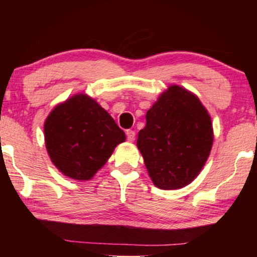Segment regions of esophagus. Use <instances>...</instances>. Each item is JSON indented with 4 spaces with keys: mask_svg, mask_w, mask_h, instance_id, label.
<instances>
[{
    "mask_svg": "<svg viewBox=\"0 0 257 257\" xmlns=\"http://www.w3.org/2000/svg\"><path fill=\"white\" fill-rule=\"evenodd\" d=\"M126 137H127L128 142H133L136 138V132L133 131V130H127V131H126Z\"/></svg>",
    "mask_w": 257,
    "mask_h": 257,
    "instance_id": "obj_1",
    "label": "esophagus"
}]
</instances>
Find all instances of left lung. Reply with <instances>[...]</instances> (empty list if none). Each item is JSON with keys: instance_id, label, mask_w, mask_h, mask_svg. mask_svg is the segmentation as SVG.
I'll list each match as a JSON object with an SVG mask.
<instances>
[{"instance_id": "left-lung-1", "label": "left lung", "mask_w": 257, "mask_h": 257, "mask_svg": "<svg viewBox=\"0 0 257 257\" xmlns=\"http://www.w3.org/2000/svg\"><path fill=\"white\" fill-rule=\"evenodd\" d=\"M213 145V126L199 98L173 85L147 111L137 146L153 184L178 189L194 180Z\"/></svg>"}]
</instances>
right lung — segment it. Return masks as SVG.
Instances as JSON below:
<instances>
[{
    "label": "right lung",
    "mask_w": 257,
    "mask_h": 257,
    "mask_svg": "<svg viewBox=\"0 0 257 257\" xmlns=\"http://www.w3.org/2000/svg\"><path fill=\"white\" fill-rule=\"evenodd\" d=\"M47 151L66 177L89 180L125 142V133L92 98L76 94L56 106L44 124Z\"/></svg>",
    "instance_id": "obj_1"
}]
</instances>
